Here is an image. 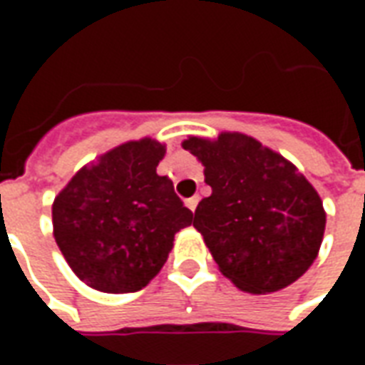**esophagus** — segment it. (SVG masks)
<instances>
[{"label": "esophagus", "mask_w": 365, "mask_h": 365, "mask_svg": "<svg viewBox=\"0 0 365 365\" xmlns=\"http://www.w3.org/2000/svg\"><path fill=\"white\" fill-rule=\"evenodd\" d=\"M197 203H199V195H193V197L185 199V205H187V209H191V211H195Z\"/></svg>", "instance_id": "esophagus-1"}]
</instances>
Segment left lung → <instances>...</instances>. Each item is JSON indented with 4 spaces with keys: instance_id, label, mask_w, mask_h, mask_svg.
<instances>
[{
    "instance_id": "obj_1",
    "label": "left lung",
    "mask_w": 365,
    "mask_h": 365,
    "mask_svg": "<svg viewBox=\"0 0 365 365\" xmlns=\"http://www.w3.org/2000/svg\"><path fill=\"white\" fill-rule=\"evenodd\" d=\"M183 148L205 166L213 193L201 199L193 227L238 289L272 293L299 279L313 264L327 215L305 175L258 140L222 133L191 136Z\"/></svg>"
}]
</instances>
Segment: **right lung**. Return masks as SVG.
<instances>
[{"label":"right lung","instance_id":"1","mask_svg":"<svg viewBox=\"0 0 365 365\" xmlns=\"http://www.w3.org/2000/svg\"><path fill=\"white\" fill-rule=\"evenodd\" d=\"M164 146L127 143L82 168L52 205L54 238L74 274L105 293L143 289L166 264L193 213L166 175Z\"/></svg>","mask_w":365,"mask_h":365}]
</instances>
